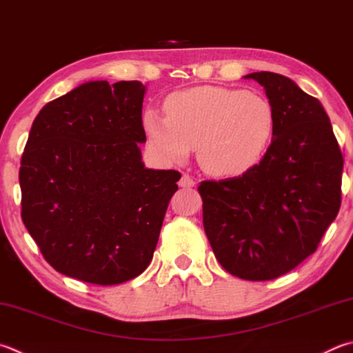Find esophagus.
Here are the masks:
<instances>
[{
    "mask_svg": "<svg viewBox=\"0 0 353 353\" xmlns=\"http://www.w3.org/2000/svg\"><path fill=\"white\" fill-rule=\"evenodd\" d=\"M194 185H196V182L193 181V177L188 174H183L181 181H179V187H182V188H193Z\"/></svg>",
    "mask_w": 353,
    "mask_h": 353,
    "instance_id": "obj_1",
    "label": "esophagus"
}]
</instances>
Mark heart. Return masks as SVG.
<instances>
[{"label":"heart","mask_w":353,"mask_h":353,"mask_svg":"<svg viewBox=\"0 0 353 353\" xmlns=\"http://www.w3.org/2000/svg\"><path fill=\"white\" fill-rule=\"evenodd\" d=\"M166 115L143 114L151 148L166 162L179 163L197 148V160L213 176L245 174L265 156L276 114L270 101L243 89L199 86L170 95Z\"/></svg>","instance_id":"1"}]
</instances>
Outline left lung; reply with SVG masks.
Masks as SVG:
<instances>
[{
	"instance_id": "obj_1",
	"label": "left lung",
	"mask_w": 353,
	"mask_h": 353,
	"mask_svg": "<svg viewBox=\"0 0 353 353\" xmlns=\"http://www.w3.org/2000/svg\"><path fill=\"white\" fill-rule=\"evenodd\" d=\"M243 79L264 86L276 114L272 145L245 174L197 190L221 265L233 276L268 281L315 253L341 205L344 160L319 100L274 72Z\"/></svg>"
}]
</instances>
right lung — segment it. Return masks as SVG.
<instances>
[{"label":"right lung","mask_w":353,"mask_h":353,"mask_svg":"<svg viewBox=\"0 0 353 353\" xmlns=\"http://www.w3.org/2000/svg\"><path fill=\"white\" fill-rule=\"evenodd\" d=\"M140 81H88L49 101L21 157V217L50 265L99 285L150 265L181 172L150 170Z\"/></svg>","instance_id":"obj_1"}]
</instances>
